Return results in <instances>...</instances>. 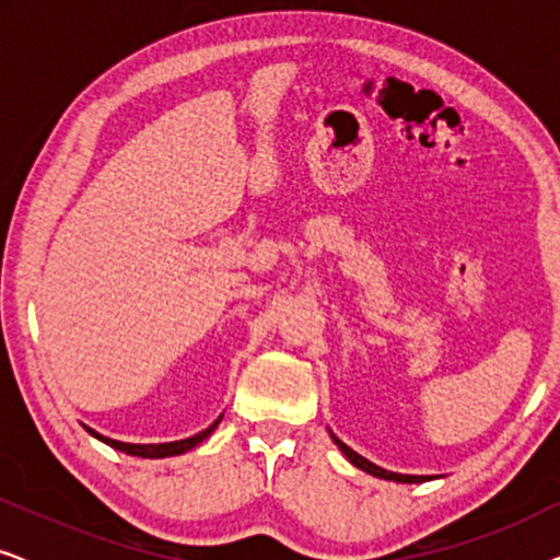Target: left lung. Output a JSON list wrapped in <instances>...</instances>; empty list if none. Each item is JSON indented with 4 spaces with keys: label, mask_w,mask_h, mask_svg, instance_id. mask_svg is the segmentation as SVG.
Returning a JSON list of instances; mask_svg holds the SVG:
<instances>
[{
    "label": "left lung",
    "mask_w": 560,
    "mask_h": 560,
    "mask_svg": "<svg viewBox=\"0 0 560 560\" xmlns=\"http://www.w3.org/2000/svg\"><path fill=\"white\" fill-rule=\"evenodd\" d=\"M331 433V441L336 443V446H339V451L343 456L349 458L351 464L357 466V469H362V471H366V474H372V477H377V479H387V481H400V485H420V481H431L433 477H423V474H397V471H387V469H382V466H377V464H372L370 458H364L362 454H357L354 448H349L347 443H343L339 435H334V431H328Z\"/></svg>",
    "instance_id": "obj_1"
}]
</instances>
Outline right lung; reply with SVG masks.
Listing matches in <instances>:
<instances>
[{"label":"right lung","instance_id":"obj_1","mask_svg":"<svg viewBox=\"0 0 560 560\" xmlns=\"http://www.w3.org/2000/svg\"><path fill=\"white\" fill-rule=\"evenodd\" d=\"M221 418L224 416H219L217 420H213V423L206 428V431H201V433H196V435H190V439H180V441H167V443H125V441H114V439H106V435H102V433H96L94 428H86V431L94 435V439H98L102 443H106V446H112V448H117V451H121V454H129V456H140V458H165V456H180V454H186V451H190V448H196L198 443L201 441H206L209 439V435L217 431L219 428V423H221Z\"/></svg>","mask_w":560,"mask_h":560}]
</instances>
